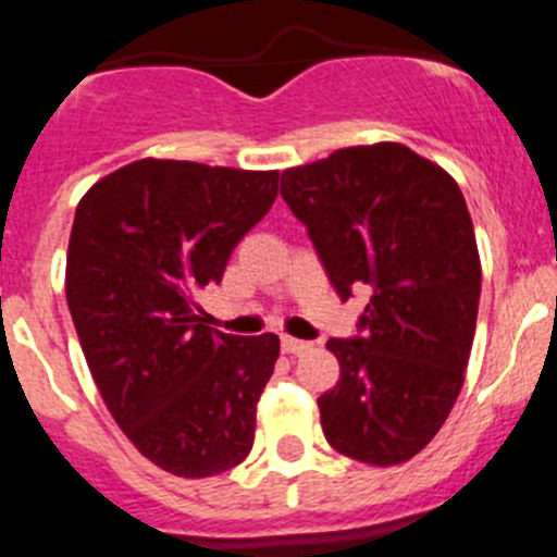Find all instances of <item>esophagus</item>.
<instances>
[{"label": "esophagus", "instance_id": "1", "mask_svg": "<svg viewBox=\"0 0 557 557\" xmlns=\"http://www.w3.org/2000/svg\"><path fill=\"white\" fill-rule=\"evenodd\" d=\"M282 348L284 354H307L309 348H312V343H307V339H295V337H282Z\"/></svg>", "mask_w": 557, "mask_h": 557}]
</instances>
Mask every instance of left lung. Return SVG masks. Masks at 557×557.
Masks as SVG:
<instances>
[{
    "label": "left lung",
    "instance_id": "8db88e82",
    "mask_svg": "<svg viewBox=\"0 0 557 557\" xmlns=\"http://www.w3.org/2000/svg\"><path fill=\"white\" fill-rule=\"evenodd\" d=\"M343 301L368 287L362 337L326 343L339 379L318 398L332 449L368 466L416 457L460 396L480 304V250L444 166L398 141L334 150L282 172Z\"/></svg>",
    "mask_w": 557,
    "mask_h": 557
}]
</instances>
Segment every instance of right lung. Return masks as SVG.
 Returning a JSON list of instances; mask_svg holds the SVG:
<instances>
[{
  "mask_svg": "<svg viewBox=\"0 0 557 557\" xmlns=\"http://www.w3.org/2000/svg\"><path fill=\"white\" fill-rule=\"evenodd\" d=\"M278 195L275 170L141 159L77 203L66 304L113 421L159 469L223 474L250 455L278 337L211 329L195 301Z\"/></svg>",
  "mask_w": 557,
  "mask_h": 557,
  "instance_id": "1",
  "label": "right lung"
}]
</instances>
